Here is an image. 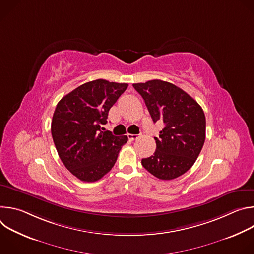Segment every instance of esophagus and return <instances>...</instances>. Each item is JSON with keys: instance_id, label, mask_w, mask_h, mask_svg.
<instances>
[{"instance_id": "1", "label": "esophagus", "mask_w": 254, "mask_h": 254, "mask_svg": "<svg viewBox=\"0 0 254 254\" xmlns=\"http://www.w3.org/2000/svg\"><path fill=\"white\" fill-rule=\"evenodd\" d=\"M127 137H128V139L130 141H132V140L138 139L139 138V134H127Z\"/></svg>"}]
</instances>
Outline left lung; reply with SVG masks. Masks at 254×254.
Listing matches in <instances>:
<instances>
[{
    "label": "left lung",
    "mask_w": 254,
    "mask_h": 254,
    "mask_svg": "<svg viewBox=\"0 0 254 254\" xmlns=\"http://www.w3.org/2000/svg\"><path fill=\"white\" fill-rule=\"evenodd\" d=\"M141 95L153 122L165 127L155 137L153 156L141 165L161 180H173L185 174L196 162L205 141L206 119L199 103L178 86L159 79L133 83Z\"/></svg>",
    "instance_id": "1"
}]
</instances>
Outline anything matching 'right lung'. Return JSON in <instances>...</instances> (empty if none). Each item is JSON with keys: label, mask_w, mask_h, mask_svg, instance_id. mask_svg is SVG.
<instances>
[{"label": "right lung", "mask_w": 254, "mask_h": 254, "mask_svg": "<svg viewBox=\"0 0 254 254\" xmlns=\"http://www.w3.org/2000/svg\"><path fill=\"white\" fill-rule=\"evenodd\" d=\"M127 85L96 79L78 86L57 103L51 123L53 141L66 169L83 182H95L110 172L127 141V135L101 130L111 107Z\"/></svg>", "instance_id": "right-lung-1"}]
</instances>
